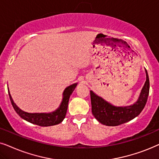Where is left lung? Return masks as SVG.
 I'll list each match as a JSON object with an SVG mask.
<instances>
[{"label": "left lung", "mask_w": 159, "mask_h": 159, "mask_svg": "<svg viewBox=\"0 0 159 159\" xmlns=\"http://www.w3.org/2000/svg\"><path fill=\"white\" fill-rule=\"evenodd\" d=\"M145 73L146 81L139 98L134 104L130 106L116 107L90 91L92 112L94 118L104 125L114 126L120 125L137 117L145 107L149 94L150 81L146 69Z\"/></svg>", "instance_id": "8db88e82"}]
</instances>
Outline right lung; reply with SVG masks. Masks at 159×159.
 I'll return each mask as SVG.
<instances>
[{
    "label": "right lung",
    "instance_id": "1",
    "mask_svg": "<svg viewBox=\"0 0 159 159\" xmlns=\"http://www.w3.org/2000/svg\"><path fill=\"white\" fill-rule=\"evenodd\" d=\"M76 86H77V84H73L65 89L64 92H63V98L60 106L56 111L49 113H29L22 111L14 102L12 97L9 93V90L8 91L12 106L15 110L16 113L21 118L33 124H36V125L41 126H49L59 124L65 118L70 97L72 93L75 89Z\"/></svg>",
    "mask_w": 159,
    "mask_h": 159
}]
</instances>
